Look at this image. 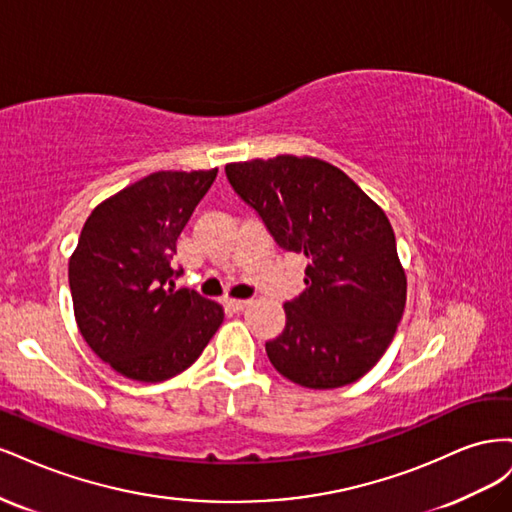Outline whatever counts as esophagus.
<instances>
[{
	"label": "esophagus",
	"instance_id": "esophagus-1",
	"mask_svg": "<svg viewBox=\"0 0 512 512\" xmlns=\"http://www.w3.org/2000/svg\"><path fill=\"white\" fill-rule=\"evenodd\" d=\"M245 305H247V301H243V299H226V307L230 309V312H241Z\"/></svg>",
	"mask_w": 512,
	"mask_h": 512
}]
</instances>
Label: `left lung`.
<instances>
[{"instance_id":"8db88e82","label":"left lung","mask_w":512,"mask_h":512,"mask_svg":"<svg viewBox=\"0 0 512 512\" xmlns=\"http://www.w3.org/2000/svg\"><path fill=\"white\" fill-rule=\"evenodd\" d=\"M226 177L282 250L307 256L305 290L284 303L286 327L265 344L271 365L307 389L359 380L393 342L406 307L384 211L316 158L228 164Z\"/></svg>"}]
</instances>
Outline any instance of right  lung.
Wrapping results in <instances>:
<instances>
[{
  "label": "right lung",
  "instance_id": "obj_1",
  "mask_svg": "<svg viewBox=\"0 0 512 512\" xmlns=\"http://www.w3.org/2000/svg\"><path fill=\"white\" fill-rule=\"evenodd\" d=\"M213 170H160L104 200L70 258L74 316L89 348L121 376L162 382L188 369L220 329L224 312L190 288L170 260Z\"/></svg>",
  "mask_w": 512,
  "mask_h": 512
}]
</instances>
